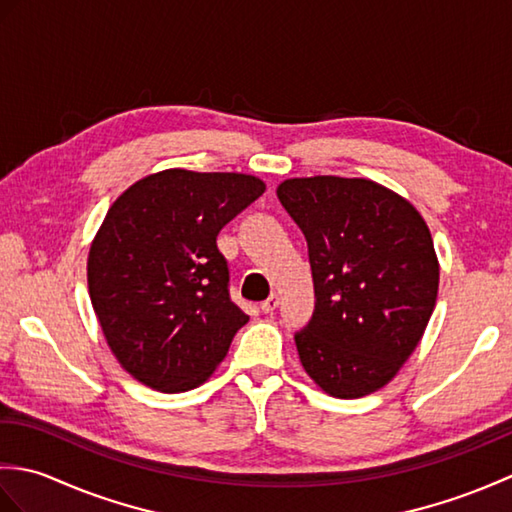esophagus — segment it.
<instances>
[{"label": "esophagus", "instance_id": "1", "mask_svg": "<svg viewBox=\"0 0 512 512\" xmlns=\"http://www.w3.org/2000/svg\"><path fill=\"white\" fill-rule=\"evenodd\" d=\"M277 306H279V295H270L266 301H262V312H266V314H270V312H275L277 310Z\"/></svg>", "mask_w": 512, "mask_h": 512}]
</instances>
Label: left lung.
<instances>
[{
    "instance_id": "obj_1",
    "label": "left lung",
    "mask_w": 512,
    "mask_h": 512,
    "mask_svg": "<svg viewBox=\"0 0 512 512\" xmlns=\"http://www.w3.org/2000/svg\"><path fill=\"white\" fill-rule=\"evenodd\" d=\"M306 235L314 312L295 334L301 365L323 391L358 398L387 385L436 308L440 268L427 224L372 180L314 176L279 184Z\"/></svg>"
}]
</instances>
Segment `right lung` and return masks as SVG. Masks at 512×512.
<instances>
[{
    "instance_id": "1",
    "label": "right lung",
    "mask_w": 512,
    "mask_h": 512,
    "mask_svg": "<svg viewBox=\"0 0 512 512\" xmlns=\"http://www.w3.org/2000/svg\"><path fill=\"white\" fill-rule=\"evenodd\" d=\"M266 184L244 173L167 169L132 184L90 248L96 317L118 361L160 391L202 385L248 321L231 299L222 228Z\"/></svg>"
}]
</instances>
